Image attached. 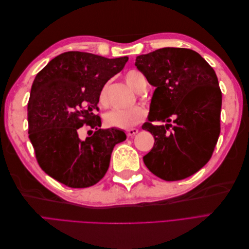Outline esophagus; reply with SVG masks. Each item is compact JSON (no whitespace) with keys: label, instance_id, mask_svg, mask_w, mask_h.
<instances>
[{"label":"esophagus","instance_id":"obj_1","mask_svg":"<svg viewBox=\"0 0 249 249\" xmlns=\"http://www.w3.org/2000/svg\"><path fill=\"white\" fill-rule=\"evenodd\" d=\"M137 133H138V129H135V127H133V129H130V130L126 131L127 137H133V136H135V135H136Z\"/></svg>","mask_w":249,"mask_h":249}]
</instances>
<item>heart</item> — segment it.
Returning <instances> with one entry per match:
<instances>
[{
	"instance_id": "obj_1",
	"label": "heart",
	"mask_w": 249,
	"mask_h": 249,
	"mask_svg": "<svg viewBox=\"0 0 249 249\" xmlns=\"http://www.w3.org/2000/svg\"><path fill=\"white\" fill-rule=\"evenodd\" d=\"M124 81L135 92H142L146 88V80L143 74L137 71H129L124 74ZM107 103V87L105 86L100 93V104ZM146 116V110L141 106H134L130 109H114L105 115V122L112 127L117 129H131L141 123Z\"/></svg>"
}]
</instances>
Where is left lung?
<instances>
[{
    "label": "left lung",
    "instance_id": "1",
    "mask_svg": "<svg viewBox=\"0 0 249 249\" xmlns=\"http://www.w3.org/2000/svg\"><path fill=\"white\" fill-rule=\"evenodd\" d=\"M135 65L156 87L149 122L142 125L155 138L144 164L168 182L194 175L211 159L220 134L222 95L214 70L198 53L183 48L140 55Z\"/></svg>",
    "mask_w": 249,
    "mask_h": 249
}]
</instances>
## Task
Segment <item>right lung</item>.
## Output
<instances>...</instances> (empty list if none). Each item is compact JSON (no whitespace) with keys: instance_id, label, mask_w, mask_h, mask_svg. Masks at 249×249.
I'll list each match as a JSON object with an SVG mask.
<instances>
[{"instance_id":"right-lung-1","label":"right lung","mask_w":249,"mask_h":249,"mask_svg":"<svg viewBox=\"0 0 249 249\" xmlns=\"http://www.w3.org/2000/svg\"><path fill=\"white\" fill-rule=\"evenodd\" d=\"M129 58L108 59L84 52H66L36 74L28 104L29 138L36 160L51 178L71 188H87L104 178L124 131L101 129L97 104L104 85ZM86 124L90 138L78 137Z\"/></svg>"}]
</instances>
